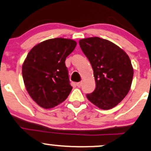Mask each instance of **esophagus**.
Masks as SVG:
<instances>
[{"label": "esophagus", "mask_w": 151, "mask_h": 151, "mask_svg": "<svg viewBox=\"0 0 151 151\" xmlns=\"http://www.w3.org/2000/svg\"><path fill=\"white\" fill-rule=\"evenodd\" d=\"M81 84H82V83H81V82H77V86H78V87H81Z\"/></svg>", "instance_id": "34e87169"}]
</instances>
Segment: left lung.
I'll return each instance as SVG.
<instances>
[{"instance_id": "1", "label": "left lung", "mask_w": 151, "mask_h": 151, "mask_svg": "<svg viewBox=\"0 0 151 151\" xmlns=\"http://www.w3.org/2000/svg\"><path fill=\"white\" fill-rule=\"evenodd\" d=\"M79 42L91 63L96 82V89L86 97L101 109L114 108L131 89L133 68L129 57L116 45L98 37Z\"/></svg>"}]
</instances>
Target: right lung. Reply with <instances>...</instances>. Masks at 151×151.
I'll return each instance as SVG.
<instances>
[{
    "label": "right lung",
    "mask_w": 151,
    "mask_h": 151,
    "mask_svg": "<svg viewBox=\"0 0 151 151\" xmlns=\"http://www.w3.org/2000/svg\"><path fill=\"white\" fill-rule=\"evenodd\" d=\"M77 45L73 40L54 38L36 45L22 64L26 90L40 106L51 109L68 97L70 84L66 58Z\"/></svg>",
    "instance_id": "right-lung-1"
}]
</instances>
